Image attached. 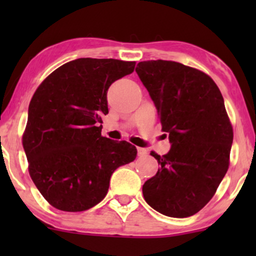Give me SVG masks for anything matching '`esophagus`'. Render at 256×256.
Wrapping results in <instances>:
<instances>
[{
  "label": "esophagus",
  "mask_w": 256,
  "mask_h": 256,
  "mask_svg": "<svg viewBox=\"0 0 256 256\" xmlns=\"http://www.w3.org/2000/svg\"><path fill=\"white\" fill-rule=\"evenodd\" d=\"M137 152L138 156H146V155H148V150L144 148H137Z\"/></svg>",
  "instance_id": "34e87169"
}]
</instances>
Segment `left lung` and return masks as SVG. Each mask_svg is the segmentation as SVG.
Wrapping results in <instances>:
<instances>
[{
	"label": "left lung",
	"instance_id": "8db88e82",
	"mask_svg": "<svg viewBox=\"0 0 256 256\" xmlns=\"http://www.w3.org/2000/svg\"><path fill=\"white\" fill-rule=\"evenodd\" d=\"M136 72L171 143L162 156L152 152L160 168L143 184V196L164 216H194L228 168L234 131L224 98L210 76L176 61H142Z\"/></svg>",
	"mask_w": 256,
	"mask_h": 256
}]
</instances>
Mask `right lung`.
<instances>
[{
	"mask_svg": "<svg viewBox=\"0 0 256 256\" xmlns=\"http://www.w3.org/2000/svg\"><path fill=\"white\" fill-rule=\"evenodd\" d=\"M134 61L80 58L38 86L28 106L22 146L28 172L43 198L64 212L101 202L116 168L136 158V146L101 136L112 83L134 72Z\"/></svg>",
	"mask_w": 256,
	"mask_h": 256,
	"instance_id": "1",
	"label": "right lung"
}]
</instances>
